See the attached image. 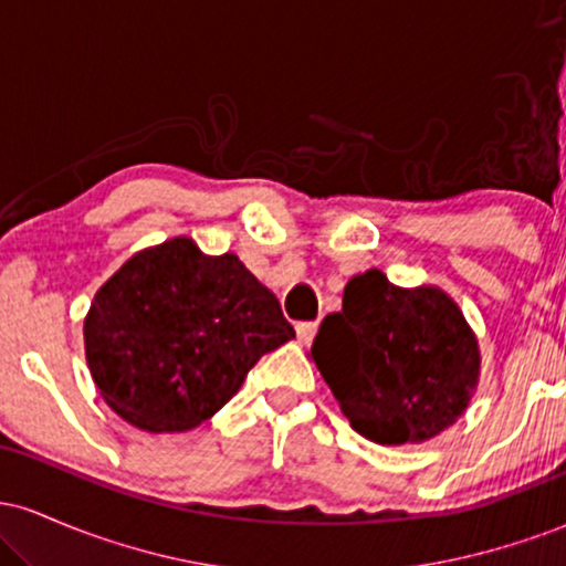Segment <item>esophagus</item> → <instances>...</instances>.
Segmentation results:
<instances>
[{
  "instance_id": "1",
  "label": "esophagus",
  "mask_w": 566,
  "mask_h": 566,
  "mask_svg": "<svg viewBox=\"0 0 566 566\" xmlns=\"http://www.w3.org/2000/svg\"><path fill=\"white\" fill-rule=\"evenodd\" d=\"M295 329H297V340H301L303 346H308L316 335V322H301Z\"/></svg>"
}]
</instances>
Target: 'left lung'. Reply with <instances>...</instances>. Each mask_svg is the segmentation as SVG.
Masks as SVG:
<instances>
[{"label":"left lung","mask_w":566,"mask_h":566,"mask_svg":"<svg viewBox=\"0 0 566 566\" xmlns=\"http://www.w3.org/2000/svg\"><path fill=\"white\" fill-rule=\"evenodd\" d=\"M311 359L354 431L378 444H415L450 428L482 361L447 292L396 287L378 269L346 284L343 311L324 316Z\"/></svg>","instance_id":"left-lung-1"}]
</instances>
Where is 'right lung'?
I'll return each instance as SVG.
<instances>
[{
  "label": "right lung",
  "instance_id": "add662e5",
  "mask_svg": "<svg viewBox=\"0 0 566 566\" xmlns=\"http://www.w3.org/2000/svg\"><path fill=\"white\" fill-rule=\"evenodd\" d=\"M295 337L276 295L237 255L178 237L135 252L95 292L84 354L116 415L151 433L205 423L255 361Z\"/></svg>",
  "mask_w": 566,
  "mask_h": 566
}]
</instances>
